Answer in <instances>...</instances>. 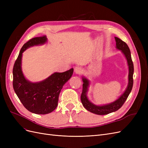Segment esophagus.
<instances>
[{"mask_svg": "<svg viewBox=\"0 0 148 148\" xmlns=\"http://www.w3.org/2000/svg\"><path fill=\"white\" fill-rule=\"evenodd\" d=\"M83 70L81 66H76L75 68V72L78 75L81 74L83 72Z\"/></svg>", "mask_w": 148, "mask_h": 148, "instance_id": "esophagus-1", "label": "esophagus"}]
</instances>
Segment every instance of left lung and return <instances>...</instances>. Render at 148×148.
<instances>
[{"instance_id":"8db88e82","label":"left lung","mask_w":148,"mask_h":148,"mask_svg":"<svg viewBox=\"0 0 148 148\" xmlns=\"http://www.w3.org/2000/svg\"><path fill=\"white\" fill-rule=\"evenodd\" d=\"M116 47L118 49H120L124 53V55L127 60L128 65L129 67V75H128V86L126 90L124 92L123 95L121 96L119 99L115 102L111 103V104L105 105V106H96L89 101L86 96V92L88 91V86L89 85V82L88 80L83 78V90L81 95V101L83 106L86 110L91 112L92 113L96 114L97 115H106L110 114L113 112L118 110L121 107H122L125 102L126 101L130 93L133 84V75L134 72V66L131 57L130 50L127 44L122 40L115 37Z\"/></svg>"}]
</instances>
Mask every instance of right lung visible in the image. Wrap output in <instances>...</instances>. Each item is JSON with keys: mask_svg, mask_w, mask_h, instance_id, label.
<instances>
[{"mask_svg": "<svg viewBox=\"0 0 148 148\" xmlns=\"http://www.w3.org/2000/svg\"><path fill=\"white\" fill-rule=\"evenodd\" d=\"M46 41V36H42L26 42L21 47L13 68V87L16 95L26 109L36 114H47L56 109L61 89L73 72V69H71L63 73H54L44 81L36 83L25 79L21 68L22 53L27 48Z\"/></svg>", "mask_w": 148, "mask_h": 148, "instance_id": "obj_1", "label": "right lung"}]
</instances>
